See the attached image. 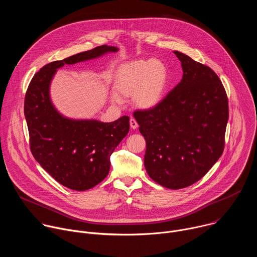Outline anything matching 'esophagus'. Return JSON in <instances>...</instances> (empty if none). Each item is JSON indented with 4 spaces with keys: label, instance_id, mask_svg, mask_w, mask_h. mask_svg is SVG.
<instances>
[{
    "label": "esophagus",
    "instance_id": "34e87169",
    "mask_svg": "<svg viewBox=\"0 0 257 257\" xmlns=\"http://www.w3.org/2000/svg\"><path fill=\"white\" fill-rule=\"evenodd\" d=\"M130 126H131L132 129H136L138 127V123H137V121L134 118L130 119Z\"/></svg>",
    "mask_w": 257,
    "mask_h": 257
}]
</instances>
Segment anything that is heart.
<instances>
[{"label": "heart", "mask_w": 257, "mask_h": 257, "mask_svg": "<svg viewBox=\"0 0 257 257\" xmlns=\"http://www.w3.org/2000/svg\"><path fill=\"white\" fill-rule=\"evenodd\" d=\"M169 83V72L164 63L156 60H138L121 65L116 71L113 87L117 93L112 101L121 103V97L133 98L138 108L150 109L164 98Z\"/></svg>", "instance_id": "b5f03b06"}]
</instances>
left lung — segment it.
<instances>
[{"label":"left lung","mask_w":257,"mask_h":257,"mask_svg":"<svg viewBox=\"0 0 257 257\" xmlns=\"http://www.w3.org/2000/svg\"><path fill=\"white\" fill-rule=\"evenodd\" d=\"M183 77L155 107L133 116L146 141L149 176L169 189L200 180L221 158L229 119L226 90L215 73L175 51Z\"/></svg>","instance_id":"left-lung-1"}]
</instances>
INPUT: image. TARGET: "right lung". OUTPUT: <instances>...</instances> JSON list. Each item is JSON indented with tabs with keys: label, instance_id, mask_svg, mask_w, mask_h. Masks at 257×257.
<instances>
[{
	"label": "right lung",
	"instance_id": "right-lung-1",
	"mask_svg": "<svg viewBox=\"0 0 257 257\" xmlns=\"http://www.w3.org/2000/svg\"><path fill=\"white\" fill-rule=\"evenodd\" d=\"M118 52L99 46L44 66L31 79L24 100L31 153L43 169L63 186L76 191L90 189L108 174L111 158L129 132V117L103 123L71 119L55 107L50 86L59 68Z\"/></svg>",
	"mask_w": 257,
	"mask_h": 257
}]
</instances>
